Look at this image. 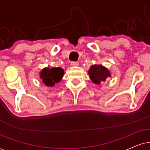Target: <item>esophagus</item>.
<instances>
[{"label":"esophagus","mask_w":150,"mask_h":150,"mask_svg":"<svg viewBox=\"0 0 150 150\" xmlns=\"http://www.w3.org/2000/svg\"><path fill=\"white\" fill-rule=\"evenodd\" d=\"M71 66H77V65H79V62L78 61H71Z\"/></svg>","instance_id":"1"}]
</instances>
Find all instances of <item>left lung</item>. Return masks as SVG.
Masks as SVG:
<instances>
[{"label":"left lung","instance_id":"left-lung-1","mask_svg":"<svg viewBox=\"0 0 150 150\" xmlns=\"http://www.w3.org/2000/svg\"><path fill=\"white\" fill-rule=\"evenodd\" d=\"M90 79L93 83L100 85L101 82H104L108 77L110 76L109 71L102 65H93L89 70Z\"/></svg>","mask_w":150,"mask_h":150}]
</instances>
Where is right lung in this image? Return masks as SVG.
Returning a JSON list of instances; mask_svg holds the SVG:
<instances>
[{
  "label": "right lung",
  "instance_id": "obj_1",
  "mask_svg": "<svg viewBox=\"0 0 150 150\" xmlns=\"http://www.w3.org/2000/svg\"><path fill=\"white\" fill-rule=\"evenodd\" d=\"M63 69L61 67H53L50 69L49 67L44 68L40 73V78L46 86L52 87L55 83H59L62 79Z\"/></svg>",
  "mask_w": 150,
  "mask_h": 150
}]
</instances>
